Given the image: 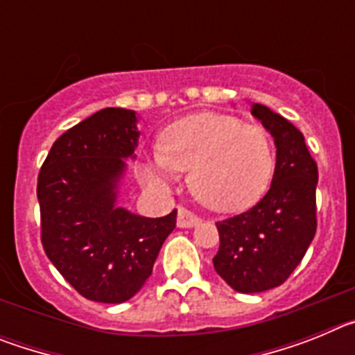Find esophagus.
I'll use <instances>...</instances> for the list:
<instances>
[{
    "instance_id": "1",
    "label": "esophagus",
    "mask_w": 355,
    "mask_h": 355,
    "mask_svg": "<svg viewBox=\"0 0 355 355\" xmlns=\"http://www.w3.org/2000/svg\"><path fill=\"white\" fill-rule=\"evenodd\" d=\"M199 222V216L193 211H190V209L180 208V211H178V225L180 227H192V225H197Z\"/></svg>"
}]
</instances>
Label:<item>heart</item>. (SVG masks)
I'll list each match as a JSON object with an SVG mask.
<instances>
[{
  "instance_id": "obj_1",
  "label": "heart",
  "mask_w": 355,
  "mask_h": 355,
  "mask_svg": "<svg viewBox=\"0 0 355 355\" xmlns=\"http://www.w3.org/2000/svg\"><path fill=\"white\" fill-rule=\"evenodd\" d=\"M270 135L256 124L220 114H196L163 131L159 149L140 168L147 184L168 187L178 171H190L193 196L216 211L254 205L274 175Z\"/></svg>"
}]
</instances>
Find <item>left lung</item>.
I'll return each mask as SVG.
<instances>
[{
	"mask_svg": "<svg viewBox=\"0 0 355 355\" xmlns=\"http://www.w3.org/2000/svg\"><path fill=\"white\" fill-rule=\"evenodd\" d=\"M250 114L274 137V178L258 205L216 222L220 247L213 258L216 274L241 293H259L283 284L302 261L316 233L318 167L304 135L258 103Z\"/></svg>",
	"mask_w": 355,
	"mask_h": 355,
	"instance_id": "left-lung-1",
	"label": "left lung"
}]
</instances>
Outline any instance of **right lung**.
Here are the masks:
<instances>
[{"instance_id": "1", "label": "right lung", "mask_w": 355, "mask_h": 355, "mask_svg": "<svg viewBox=\"0 0 355 355\" xmlns=\"http://www.w3.org/2000/svg\"><path fill=\"white\" fill-rule=\"evenodd\" d=\"M137 117L99 110L53 144L37 180L40 241L56 270L81 297L121 304L153 274L178 209L159 218L115 206L124 158L137 147Z\"/></svg>"}]
</instances>
